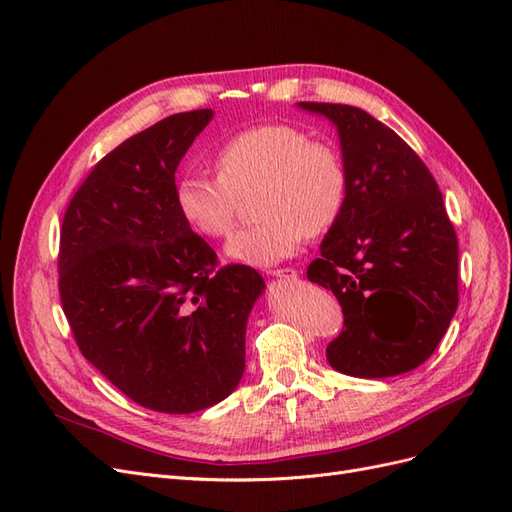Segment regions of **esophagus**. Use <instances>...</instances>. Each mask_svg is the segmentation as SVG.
Wrapping results in <instances>:
<instances>
[{"label": "esophagus", "instance_id": "34e87169", "mask_svg": "<svg viewBox=\"0 0 512 512\" xmlns=\"http://www.w3.org/2000/svg\"><path fill=\"white\" fill-rule=\"evenodd\" d=\"M269 275H273V277H280V280H297L299 277V273L294 271V269H275V271H269Z\"/></svg>", "mask_w": 512, "mask_h": 512}]
</instances>
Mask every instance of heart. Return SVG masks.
I'll return each instance as SVG.
<instances>
[{"label": "heart", "instance_id": "obj_1", "mask_svg": "<svg viewBox=\"0 0 512 512\" xmlns=\"http://www.w3.org/2000/svg\"><path fill=\"white\" fill-rule=\"evenodd\" d=\"M218 179L183 175L175 200L181 218L198 235L222 239L237 220L241 196H254L260 224L239 230L226 243L232 262L250 267L280 265L307 237L329 232L346 205V168L337 149L286 123L243 130L215 151Z\"/></svg>", "mask_w": 512, "mask_h": 512}]
</instances>
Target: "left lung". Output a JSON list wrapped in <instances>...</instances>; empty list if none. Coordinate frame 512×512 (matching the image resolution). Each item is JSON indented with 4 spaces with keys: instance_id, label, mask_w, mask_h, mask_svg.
I'll list each match as a JSON object with an SVG mask.
<instances>
[{
    "instance_id": "left-lung-1",
    "label": "left lung",
    "mask_w": 512,
    "mask_h": 512,
    "mask_svg": "<svg viewBox=\"0 0 512 512\" xmlns=\"http://www.w3.org/2000/svg\"><path fill=\"white\" fill-rule=\"evenodd\" d=\"M297 106L337 128L348 179L344 211L307 267V280L333 290L344 309L327 361L354 378L406 374L438 348L459 303V245L438 183L363 108Z\"/></svg>"
}]
</instances>
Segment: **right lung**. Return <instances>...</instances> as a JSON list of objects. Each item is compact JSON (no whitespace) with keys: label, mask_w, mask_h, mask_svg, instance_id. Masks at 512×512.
<instances>
[{"label":"right lung","mask_w":512,"mask_h":512,"mask_svg":"<svg viewBox=\"0 0 512 512\" xmlns=\"http://www.w3.org/2000/svg\"><path fill=\"white\" fill-rule=\"evenodd\" d=\"M211 108L170 115L104 156L72 196L59 294L76 344L138 406L220 404L245 369V327L265 280L218 256L181 218L175 173Z\"/></svg>","instance_id":"add662e5"}]
</instances>
